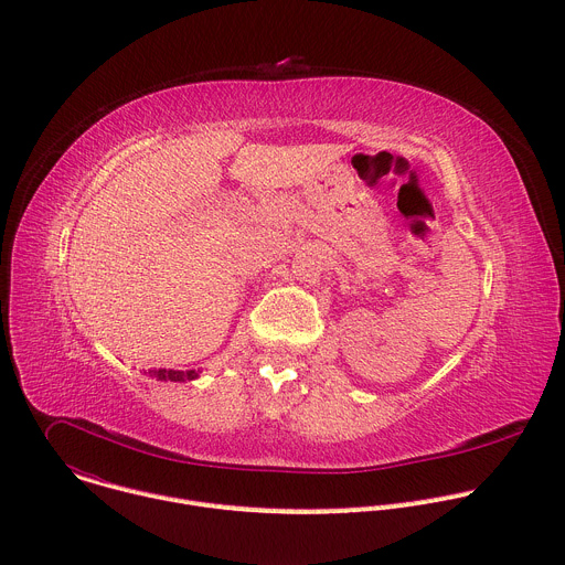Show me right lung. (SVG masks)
<instances>
[{
	"mask_svg": "<svg viewBox=\"0 0 565 565\" xmlns=\"http://www.w3.org/2000/svg\"><path fill=\"white\" fill-rule=\"evenodd\" d=\"M153 377H158V380H172V382H177V380H194L196 377V371H166V369H158V371H149Z\"/></svg>",
	"mask_w": 565,
	"mask_h": 565,
	"instance_id": "add662e5",
	"label": "right lung"
}]
</instances>
